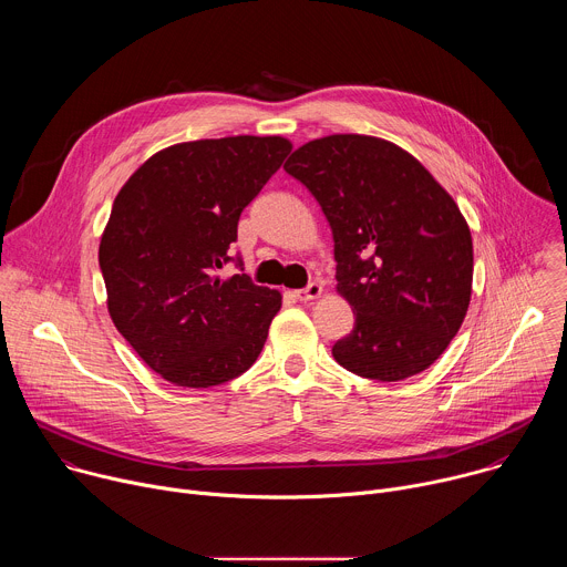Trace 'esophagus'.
<instances>
[{"label":"esophagus","mask_w":567,"mask_h":567,"mask_svg":"<svg viewBox=\"0 0 567 567\" xmlns=\"http://www.w3.org/2000/svg\"><path fill=\"white\" fill-rule=\"evenodd\" d=\"M320 293H322V285L320 282H309L305 289L296 291V298L307 302V300H316Z\"/></svg>","instance_id":"1"}]
</instances>
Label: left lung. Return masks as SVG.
Returning a JSON list of instances; mask_svg holds the SVG:
<instances>
[{
	"instance_id": "obj_1",
	"label": "left lung",
	"mask_w": 567,
	"mask_h": 567,
	"mask_svg": "<svg viewBox=\"0 0 567 567\" xmlns=\"http://www.w3.org/2000/svg\"><path fill=\"white\" fill-rule=\"evenodd\" d=\"M316 197L334 235L337 291L354 330L334 343L346 370L377 381L424 372L462 328L473 241L453 197L399 145L332 134L285 164Z\"/></svg>"
}]
</instances>
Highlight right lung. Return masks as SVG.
Returning <instances> with one entry per match:
<instances>
[{"instance_id": "right-lung-1", "label": "right lung", "mask_w": 567, "mask_h": 567, "mask_svg": "<svg viewBox=\"0 0 567 567\" xmlns=\"http://www.w3.org/2000/svg\"><path fill=\"white\" fill-rule=\"evenodd\" d=\"M291 152L282 136H226L152 154L118 190L101 237L107 309L166 381L208 388L247 372L282 296L221 278L237 221Z\"/></svg>"}]
</instances>
